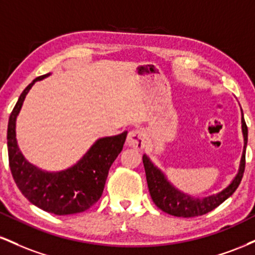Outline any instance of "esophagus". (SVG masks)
<instances>
[{
  "label": "esophagus",
  "instance_id": "obj_1",
  "mask_svg": "<svg viewBox=\"0 0 255 255\" xmlns=\"http://www.w3.org/2000/svg\"><path fill=\"white\" fill-rule=\"evenodd\" d=\"M146 140H145V135L141 130L139 129H134L130 130L128 133L127 136V145L130 146V147L137 148V150H142L145 147Z\"/></svg>",
  "mask_w": 255,
  "mask_h": 255
}]
</instances>
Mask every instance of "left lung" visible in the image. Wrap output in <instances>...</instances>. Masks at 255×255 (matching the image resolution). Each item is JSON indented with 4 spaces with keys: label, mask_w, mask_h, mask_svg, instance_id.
Wrapping results in <instances>:
<instances>
[{
    "label": "left lung",
    "mask_w": 255,
    "mask_h": 255,
    "mask_svg": "<svg viewBox=\"0 0 255 255\" xmlns=\"http://www.w3.org/2000/svg\"><path fill=\"white\" fill-rule=\"evenodd\" d=\"M241 124L245 145L238 174H236V176L234 177V180L231 181L227 188L216 193V194L209 195V197H192V195L181 192L180 189H177L176 187H174L169 182L168 178L163 174V171L151 162L150 158L146 154L142 156L148 191H150L152 200L156 204L158 209L169 213V215L175 216V217H197V216H203L205 213L215 210L216 207L224 203L228 198L234 194V192L238 189L239 184L241 182L242 176H244L246 165V146H247L248 129L244 119V113H242Z\"/></svg>",
    "instance_id": "obj_1"
}]
</instances>
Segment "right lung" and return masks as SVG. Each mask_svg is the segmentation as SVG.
Here are the masks:
<instances>
[{"instance_id": "1", "label": "right lung", "mask_w": 255, "mask_h": 255, "mask_svg": "<svg viewBox=\"0 0 255 255\" xmlns=\"http://www.w3.org/2000/svg\"><path fill=\"white\" fill-rule=\"evenodd\" d=\"M49 75L50 73L34 79L11 111L7 130L9 166L17 188L30 203L57 216L74 215L89 210L102 197L108 172L124 148L127 131L98 139L80 160L64 170L50 172L31 164L17 146L16 118L31 87Z\"/></svg>"}]
</instances>
